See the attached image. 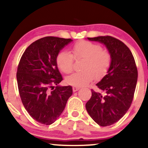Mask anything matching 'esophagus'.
Here are the masks:
<instances>
[{"label": "esophagus", "mask_w": 148, "mask_h": 148, "mask_svg": "<svg viewBox=\"0 0 148 148\" xmlns=\"http://www.w3.org/2000/svg\"><path fill=\"white\" fill-rule=\"evenodd\" d=\"M79 89H80V87H78V86H73V88H72V90L74 92L79 90Z\"/></svg>", "instance_id": "1"}]
</instances>
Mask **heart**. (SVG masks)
<instances>
[{
    "label": "heart",
    "instance_id": "obj_1",
    "mask_svg": "<svg viewBox=\"0 0 148 148\" xmlns=\"http://www.w3.org/2000/svg\"><path fill=\"white\" fill-rule=\"evenodd\" d=\"M72 55L66 51L58 53L56 64L64 74L73 71V58L83 59L81 63V72L67 76L66 82L74 86H86L95 77L101 79L108 72L111 64V56L108 51L102 49L101 46L92 42L81 40L72 46Z\"/></svg>",
    "mask_w": 148,
    "mask_h": 148
}]
</instances>
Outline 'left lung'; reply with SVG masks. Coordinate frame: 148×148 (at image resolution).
<instances>
[{
    "instance_id": "1",
    "label": "left lung",
    "mask_w": 148,
    "mask_h": 148,
    "mask_svg": "<svg viewBox=\"0 0 148 148\" xmlns=\"http://www.w3.org/2000/svg\"><path fill=\"white\" fill-rule=\"evenodd\" d=\"M90 41L103 44L111 56V64L106 75L96 84L101 92L91 90L86 103L88 114L101 127L118 121L129 110L133 101L138 79V70L130 49L111 36L88 37Z\"/></svg>"
}]
</instances>
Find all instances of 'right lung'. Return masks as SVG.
<instances>
[{"label":"right lung","mask_w":148,"mask_h":148,"mask_svg":"<svg viewBox=\"0 0 148 148\" xmlns=\"http://www.w3.org/2000/svg\"><path fill=\"white\" fill-rule=\"evenodd\" d=\"M72 41L56 37L36 40L18 63L16 79L22 103L30 116L43 125L59 118L72 95V86H58L62 77L56 64L58 53Z\"/></svg>","instance_id":"add662e5"}]
</instances>
